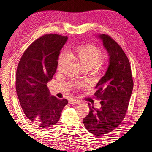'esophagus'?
Returning a JSON list of instances; mask_svg holds the SVG:
<instances>
[{"instance_id":"obj_1","label":"esophagus","mask_w":152,"mask_h":152,"mask_svg":"<svg viewBox=\"0 0 152 152\" xmlns=\"http://www.w3.org/2000/svg\"><path fill=\"white\" fill-rule=\"evenodd\" d=\"M70 104H80V101H78V100H76V99H72L69 101Z\"/></svg>"}]
</instances>
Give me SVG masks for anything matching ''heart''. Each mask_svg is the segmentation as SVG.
<instances>
[{
    "label": "heart",
    "instance_id": "b5f03b06",
    "mask_svg": "<svg viewBox=\"0 0 152 152\" xmlns=\"http://www.w3.org/2000/svg\"><path fill=\"white\" fill-rule=\"evenodd\" d=\"M101 50L92 44H83L76 47L70 53L71 56L78 61L83 69H89L93 68L95 70L102 69L106 63L105 57L101 56ZM67 61L68 56L66 51L61 52L57 61L58 69H62ZM81 86H83L84 84Z\"/></svg>",
    "mask_w": 152,
    "mask_h": 152
}]
</instances>
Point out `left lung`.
<instances>
[{
  "label": "left lung",
  "instance_id": "1",
  "mask_svg": "<svg viewBox=\"0 0 152 152\" xmlns=\"http://www.w3.org/2000/svg\"><path fill=\"white\" fill-rule=\"evenodd\" d=\"M109 55V66L105 75L96 84L95 98L101 108L89 106V113L83 119L86 128L101 137L114 130L127 114L133 88L129 61L121 46L108 34L99 36Z\"/></svg>",
  "mask_w": 152,
  "mask_h": 152
}]
</instances>
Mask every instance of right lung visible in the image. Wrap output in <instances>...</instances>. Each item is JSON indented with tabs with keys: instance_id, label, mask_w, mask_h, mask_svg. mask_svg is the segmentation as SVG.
Wrapping results in <instances>:
<instances>
[{
	"instance_id": "obj_1",
	"label": "right lung",
	"mask_w": 152,
	"mask_h": 152,
	"mask_svg": "<svg viewBox=\"0 0 152 152\" xmlns=\"http://www.w3.org/2000/svg\"><path fill=\"white\" fill-rule=\"evenodd\" d=\"M67 39L57 34L38 38L24 51L17 68L15 88L21 108L33 125L40 129L56 125L68 104L65 99L51 96L47 87L56 72L58 57Z\"/></svg>"
}]
</instances>
